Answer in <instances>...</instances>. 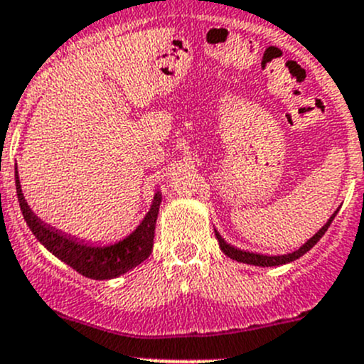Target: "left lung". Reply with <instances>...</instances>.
<instances>
[{"label":"left lung","mask_w":364,"mask_h":364,"mask_svg":"<svg viewBox=\"0 0 364 364\" xmlns=\"http://www.w3.org/2000/svg\"><path fill=\"white\" fill-rule=\"evenodd\" d=\"M335 211L331 215V218L326 222V225L322 227L318 232H315L314 236L310 237V240L306 241V243L303 245V247H299L297 250H294L292 253H285V255H262V253H253V252H247V250H240V248L232 247V245L225 243V240H223L222 236H220L218 232L215 230L216 234V240H218V245L220 248H222V252L225 253L227 257H230L232 260H237V262H245V264H252V266H260V267H271V266H282V264H287V262H292V260L299 259V257H303L304 253L308 250H311V248L317 245V241L321 240L322 236L326 234V230L329 229V225H331V222L335 220L336 216Z\"/></svg>","instance_id":"left-lung-1"}]
</instances>
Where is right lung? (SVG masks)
Instances as JSON below:
<instances>
[{
    "label": "right lung",
    "instance_id": "right-lung-1",
    "mask_svg": "<svg viewBox=\"0 0 364 364\" xmlns=\"http://www.w3.org/2000/svg\"><path fill=\"white\" fill-rule=\"evenodd\" d=\"M16 188L17 199H19L21 211L35 234L36 240L43 245L53 255L63 260L70 267L80 273L82 277L93 278V280H111V278L119 277L127 271L134 269L139 264L144 262L153 250V237H155L156 216L161 203V193L156 192L153 197V204L149 208L148 215L141 222V225L117 243L109 245V247H93L77 237L67 236L60 230L53 229L50 225L43 223L35 213L29 209L26 203L23 190H21L19 174L16 167Z\"/></svg>",
    "mask_w": 364,
    "mask_h": 364
}]
</instances>
